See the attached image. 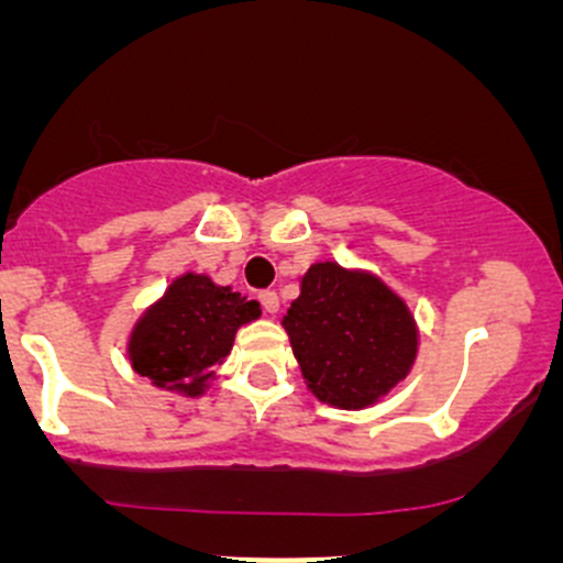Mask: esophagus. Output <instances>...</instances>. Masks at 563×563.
Instances as JSON below:
<instances>
[{"instance_id":"esophagus-1","label":"esophagus","mask_w":563,"mask_h":563,"mask_svg":"<svg viewBox=\"0 0 563 563\" xmlns=\"http://www.w3.org/2000/svg\"><path fill=\"white\" fill-rule=\"evenodd\" d=\"M258 302L266 313H277V310H280V297H277L275 291H261Z\"/></svg>"}]
</instances>
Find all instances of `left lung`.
Masks as SVG:
<instances>
[{
  "mask_svg": "<svg viewBox=\"0 0 563 563\" xmlns=\"http://www.w3.org/2000/svg\"><path fill=\"white\" fill-rule=\"evenodd\" d=\"M294 356L318 400L373 406L402 382L417 356V327L378 277L313 264L283 318Z\"/></svg>",
  "mask_w": 563,
  "mask_h": 563,
  "instance_id": "left-lung-1",
  "label": "left lung"
}]
</instances>
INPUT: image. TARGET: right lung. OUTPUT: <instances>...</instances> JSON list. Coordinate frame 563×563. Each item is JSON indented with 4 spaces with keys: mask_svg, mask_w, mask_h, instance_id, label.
I'll list each match as a JSON object with an SVG mask.
<instances>
[{
    "mask_svg": "<svg viewBox=\"0 0 563 563\" xmlns=\"http://www.w3.org/2000/svg\"><path fill=\"white\" fill-rule=\"evenodd\" d=\"M258 316L255 299L187 272L135 323L128 349L133 371L155 387L201 395L212 365L234 345L236 329Z\"/></svg>",
    "mask_w": 563,
    "mask_h": 563,
    "instance_id": "add662e5",
    "label": "right lung"
}]
</instances>
